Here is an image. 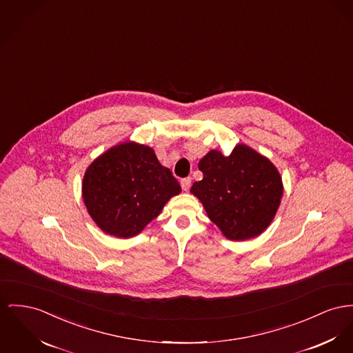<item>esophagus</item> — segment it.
<instances>
[{"instance_id": "obj_1", "label": "esophagus", "mask_w": 353, "mask_h": 353, "mask_svg": "<svg viewBox=\"0 0 353 353\" xmlns=\"http://www.w3.org/2000/svg\"><path fill=\"white\" fill-rule=\"evenodd\" d=\"M181 186H182V188H183L185 191H188L190 186H191V178H190V176H188V178H183V179L181 181Z\"/></svg>"}]
</instances>
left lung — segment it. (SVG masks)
<instances>
[{"mask_svg": "<svg viewBox=\"0 0 353 353\" xmlns=\"http://www.w3.org/2000/svg\"><path fill=\"white\" fill-rule=\"evenodd\" d=\"M198 167L203 179L191 192L226 238L249 239L270 225L281 202L282 182L269 159L238 144L228 157L212 150Z\"/></svg>", "mask_w": 353, "mask_h": 353, "instance_id": "obj_1", "label": "left lung"}]
</instances>
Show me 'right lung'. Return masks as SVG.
Listing matches in <instances>:
<instances>
[{
    "instance_id": "right-lung-1",
    "label": "right lung",
    "mask_w": 353,
    "mask_h": 353,
    "mask_svg": "<svg viewBox=\"0 0 353 353\" xmlns=\"http://www.w3.org/2000/svg\"><path fill=\"white\" fill-rule=\"evenodd\" d=\"M179 192L178 181L159 163L154 150L134 141L100 155L83 179L90 215L104 233L119 238L141 233Z\"/></svg>"
}]
</instances>
